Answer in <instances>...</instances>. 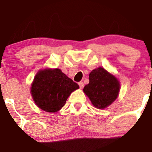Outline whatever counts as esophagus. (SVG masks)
<instances>
[{
	"label": "esophagus",
	"mask_w": 152,
	"mask_h": 152,
	"mask_svg": "<svg viewBox=\"0 0 152 152\" xmlns=\"http://www.w3.org/2000/svg\"><path fill=\"white\" fill-rule=\"evenodd\" d=\"M79 88H80L81 89H82V88H83V87H84L83 82H79Z\"/></svg>",
	"instance_id": "obj_1"
}]
</instances>
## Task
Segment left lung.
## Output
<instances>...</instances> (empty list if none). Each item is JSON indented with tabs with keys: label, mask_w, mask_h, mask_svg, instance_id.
Wrapping results in <instances>:
<instances>
[{
	"label": "left lung",
	"mask_w": 152,
	"mask_h": 152,
	"mask_svg": "<svg viewBox=\"0 0 152 152\" xmlns=\"http://www.w3.org/2000/svg\"><path fill=\"white\" fill-rule=\"evenodd\" d=\"M120 88V82L115 76L103 67H98L90 73L89 83L83 91L96 108L104 109L115 101Z\"/></svg>",
	"instance_id": "8db88e82"
}]
</instances>
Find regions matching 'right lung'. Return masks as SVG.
I'll return each instance as SVG.
<instances>
[{
  "mask_svg": "<svg viewBox=\"0 0 152 152\" xmlns=\"http://www.w3.org/2000/svg\"><path fill=\"white\" fill-rule=\"evenodd\" d=\"M79 88L78 84L60 69H45L35 75L30 91L39 108L55 113L65 104L70 94Z\"/></svg>",
  "mask_w": 152,
  "mask_h": 152,
  "instance_id": "1",
  "label": "right lung"
}]
</instances>
